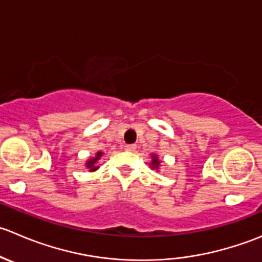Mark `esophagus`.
I'll return each mask as SVG.
<instances>
[{
    "instance_id": "1",
    "label": "esophagus",
    "mask_w": 262,
    "mask_h": 262,
    "mask_svg": "<svg viewBox=\"0 0 262 262\" xmlns=\"http://www.w3.org/2000/svg\"><path fill=\"white\" fill-rule=\"evenodd\" d=\"M125 149H126V150H128V151H135V150H136V145H135V144L126 145Z\"/></svg>"
}]
</instances>
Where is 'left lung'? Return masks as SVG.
<instances>
[{
  "label": "left lung",
  "mask_w": 262,
  "mask_h": 262,
  "mask_svg": "<svg viewBox=\"0 0 262 262\" xmlns=\"http://www.w3.org/2000/svg\"><path fill=\"white\" fill-rule=\"evenodd\" d=\"M159 165H160V160L159 158H158V155L151 154V163H150V167H151L152 169H158Z\"/></svg>",
  "instance_id": "obj_1"
}]
</instances>
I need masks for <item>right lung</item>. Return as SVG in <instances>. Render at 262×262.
Instances as JSON below:
<instances>
[{
  "mask_svg": "<svg viewBox=\"0 0 262 262\" xmlns=\"http://www.w3.org/2000/svg\"><path fill=\"white\" fill-rule=\"evenodd\" d=\"M102 155H103L102 151H98L97 154H95L94 158H90V159L88 160L86 164H85V167H86L90 172H94V170H97L98 168H99L97 165V162L100 159V157H102Z\"/></svg>",
  "mask_w": 262,
  "mask_h": 262,
  "instance_id": "obj_1",
  "label": "right lung"
}]
</instances>
